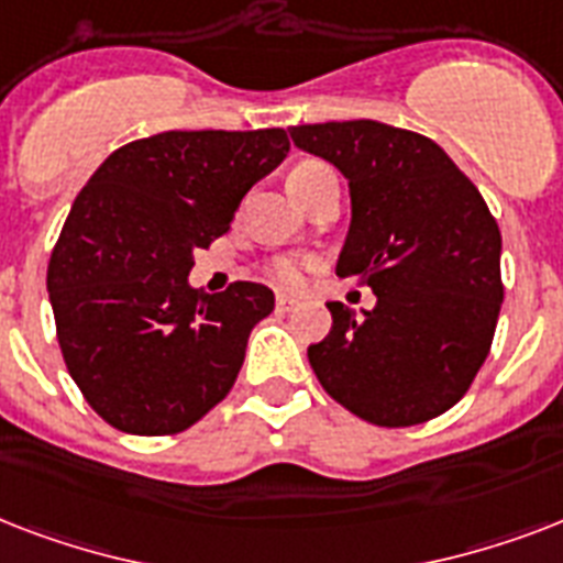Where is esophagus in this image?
Returning a JSON list of instances; mask_svg holds the SVG:
<instances>
[{"mask_svg":"<svg viewBox=\"0 0 563 563\" xmlns=\"http://www.w3.org/2000/svg\"><path fill=\"white\" fill-rule=\"evenodd\" d=\"M295 307H298V298H291V295H277V312H291Z\"/></svg>","mask_w":563,"mask_h":563,"instance_id":"34e87169","label":"esophagus"}]
</instances>
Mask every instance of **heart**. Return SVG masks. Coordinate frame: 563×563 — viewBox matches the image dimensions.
Here are the masks:
<instances>
[{
  "mask_svg": "<svg viewBox=\"0 0 563 563\" xmlns=\"http://www.w3.org/2000/svg\"><path fill=\"white\" fill-rule=\"evenodd\" d=\"M321 169H327V166L318 161L298 163V166L289 172V178H286L289 192L300 201V195H303L307 184L312 180V175ZM265 274H268V280H272L274 286H280V289H298L300 283H303V263L295 260V256H274L272 263L265 265Z\"/></svg>",
  "mask_w": 563,
  "mask_h": 563,
  "instance_id": "heart-1",
  "label": "heart"
}]
</instances>
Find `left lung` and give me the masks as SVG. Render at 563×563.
Masks as SVG:
<instances>
[{"label":"left lung","instance_id":"left-lung-1","mask_svg":"<svg viewBox=\"0 0 563 563\" xmlns=\"http://www.w3.org/2000/svg\"><path fill=\"white\" fill-rule=\"evenodd\" d=\"M351 187L339 277L371 286L356 316L330 300L333 327L309 365L335 402L376 427H415L462 400L488 356L503 303V236L488 203L441 145L374 119L291 128Z\"/></svg>","mask_w":563,"mask_h":563}]
</instances>
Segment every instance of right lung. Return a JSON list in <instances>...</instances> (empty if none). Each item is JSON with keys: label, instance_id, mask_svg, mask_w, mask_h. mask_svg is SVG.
Returning <instances> with one entry per match:
<instances>
[{"label": "right lung", "instance_id": "right-lung-1", "mask_svg": "<svg viewBox=\"0 0 563 563\" xmlns=\"http://www.w3.org/2000/svg\"><path fill=\"white\" fill-rule=\"evenodd\" d=\"M286 152L283 128L166 131L117 148L78 192L46 289L66 368L110 427L175 435L228 397L274 291L207 295L189 272Z\"/></svg>", "mask_w": 563, "mask_h": 563}]
</instances>
